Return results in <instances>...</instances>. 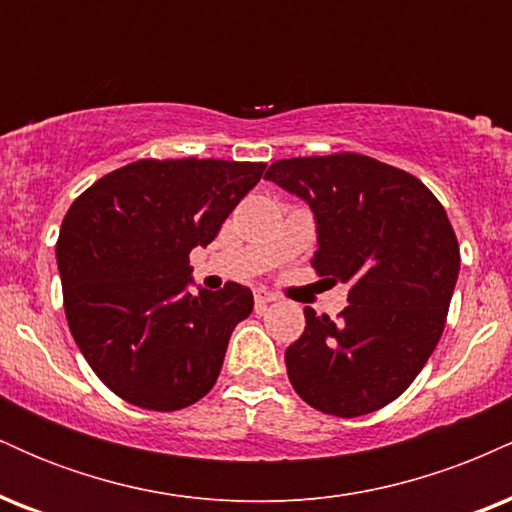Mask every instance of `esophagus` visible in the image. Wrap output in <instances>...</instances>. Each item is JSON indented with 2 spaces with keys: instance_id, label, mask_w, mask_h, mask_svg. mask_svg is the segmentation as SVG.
I'll return each mask as SVG.
<instances>
[{
  "instance_id": "esophagus-1",
  "label": "esophagus",
  "mask_w": 512,
  "mask_h": 512,
  "mask_svg": "<svg viewBox=\"0 0 512 512\" xmlns=\"http://www.w3.org/2000/svg\"><path fill=\"white\" fill-rule=\"evenodd\" d=\"M274 301H276V298L269 291H262V289L255 291V308H257V313H262V310L267 308L269 303H274Z\"/></svg>"
}]
</instances>
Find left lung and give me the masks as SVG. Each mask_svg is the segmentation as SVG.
Returning a JSON list of instances; mask_svg holds the SVG:
<instances>
[{"instance_id": "left-lung-1", "label": "left lung", "mask_w": 512, "mask_h": 512, "mask_svg": "<svg viewBox=\"0 0 512 512\" xmlns=\"http://www.w3.org/2000/svg\"><path fill=\"white\" fill-rule=\"evenodd\" d=\"M264 178L308 204L315 272L349 286L339 320L303 310L305 332L286 349L293 390L342 419L383 409L414 383L448 317L460 248L443 204L407 170L349 151L284 158Z\"/></svg>"}]
</instances>
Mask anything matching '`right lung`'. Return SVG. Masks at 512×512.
Here are the masks:
<instances>
[{
	"mask_svg": "<svg viewBox=\"0 0 512 512\" xmlns=\"http://www.w3.org/2000/svg\"><path fill=\"white\" fill-rule=\"evenodd\" d=\"M267 163L144 158L74 199L57 238L64 313L76 346L117 397L185 409L219 378L252 291L228 281L187 291L190 252L262 178Z\"/></svg>",
	"mask_w": 512,
	"mask_h": 512,
	"instance_id": "obj_1",
	"label": "right lung"
}]
</instances>
